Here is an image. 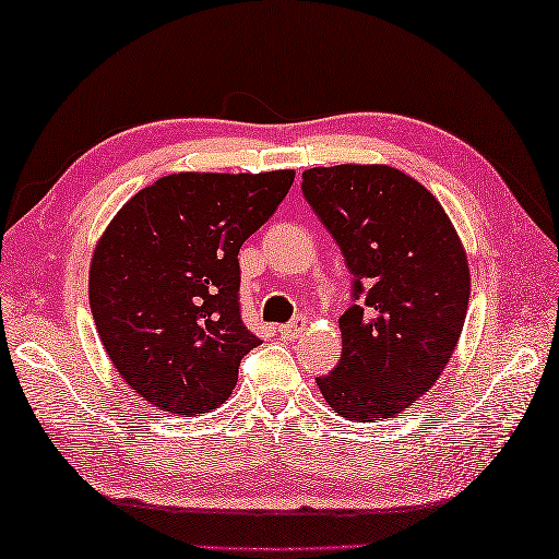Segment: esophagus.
I'll use <instances>...</instances> for the list:
<instances>
[{
  "label": "esophagus",
  "mask_w": 559,
  "mask_h": 559,
  "mask_svg": "<svg viewBox=\"0 0 559 559\" xmlns=\"http://www.w3.org/2000/svg\"><path fill=\"white\" fill-rule=\"evenodd\" d=\"M305 324H307L305 319H295L289 321V324H282L277 331L282 334V338H297L301 336V331H305Z\"/></svg>",
  "instance_id": "1"
}]
</instances>
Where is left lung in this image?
<instances>
[{
    "label": "left lung",
    "mask_w": 559,
    "mask_h": 559,
    "mask_svg": "<svg viewBox=\"0 0 559 559\" xmlns=\"http://www.w3.org/2000/svg\"><path fill=\"white\" fill-rule=\"evenodd\" d=\"M301 193L354 274L344 350L317 385L341 417L388 419L454 354L472 292L466 252L435 195L393 166H317Z\"/></svg>",
    "instance_id": "obj_1"
}]
</instances>
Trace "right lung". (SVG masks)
<instances>
[{"label": "right lung", "mask_w": 559, "mask_h": 559, "mask_svg": "<svg viewBox=\"0 0 559 559\" xmlns=\"http://www.w3.org/2000/svg\"><path fill=\"white\" fill-rule=\"evenodd\" d=\"M295 171L171 174L127 201L97 242L91 309L107 356L136 395L171 415L228 400L260 346L240 317L242 242Z\"/></svg>", "instance_id": "obj_1"}]
</instances>
